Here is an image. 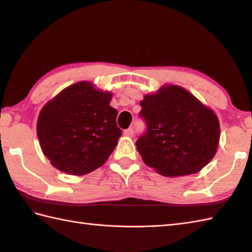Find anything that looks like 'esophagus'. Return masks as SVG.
<instances>
[{
    "label": "esophagus",
    "mask_w": 252,
    "mask_h": 252,
    "mask_svg": "<svg viewBox=\"0 0 252 252\" xmlns=\"http://www.w3.org/2000/svg\"><path fill=\"white\" fill-rule=\"evenodd\" d=\"M123 134L126 135V136H130V137H132V136H133V134H134V131H133L132 127H129V129H126V130L123 131Z\"/></svg>",
    "instance_id": "34e87169"
}]
</instances>
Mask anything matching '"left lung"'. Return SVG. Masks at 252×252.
Instances as JSON below:
<instances>
[{"mask_svg": "<svg viewBox=\"0 0 252 252\" xmlns=\"http://www.w3.org/2000/svg\"><path fill=\"white\" fill-rule=\"evenodd\" d=\"M140 115L147 131L135 143L143 161L169 178L194 174L215 157L220 122L211 108L179 85L146 94Z\"/></svg>", "mask_w": 252, "mask_h": 252, "instance_id": "obj_1", "label": "left lung"}]
</instances>
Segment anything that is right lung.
<instances>
[{
	"instance_id": "obj_1",
	"label": "right lung",
	"mask_w": 252,
	"mask_h": 252,
	"mask_svg": "<svg viewBox=\"0 0 252 252\" xmlns=\"http://www.w3.org/2000/svg\"><path fill=\"white\" fill-rule=\"evenodd\" d=\"M112 94L80 81L63 89L43 106L36 135L44 156L57 170L84 175L101 167L114 152L121 130Z\"/></svg>"
}]
</instances>
